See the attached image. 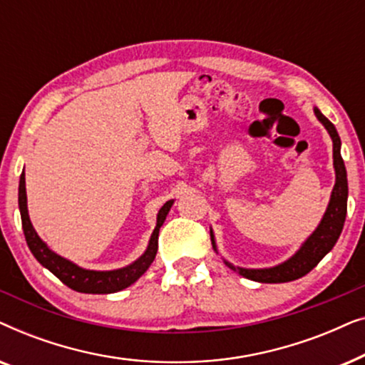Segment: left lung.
I'll use <instances>...</instances> for the list:
<instances>
[{
    "instance_id": "1",
    "label": "left lung",
    "mask_w": 365,
    "mask_h": 365,
    "mask_svg": "<svg viewBox=\"0 0 365 365\" xmlns=\"http://www.w3.org/2000/svg\"><path fill=\"white\" fill-rule=\"evenodd\" d=\"M314 114L319 121L322 123V126L327 129L329 136L332 139V158H334V169H336V184H334L331 201L324 212V216L319 222L311 236H309L299 251L294 254L292 257H289L287 261L282 264H277L274 267L266 269H246V267H236L231 262H226L232 271L241 274L242 277L251 279L256 282L264 284H279V282H291L296 279L306 276L307 272H311L314 267L321 262V259L326 256L327 252H331V249L336 246L339 236H341L344 222H346V214H347V171L344 166L342 156H341V138H339L337 129L324 114L319 111L317 108H314ZM211 242L214 251L217 252L216 247V239H214V232L211 229Z\"/></svg>"
}]
</instances>
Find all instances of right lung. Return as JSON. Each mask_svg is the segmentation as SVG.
Here are the masks:
<instances>
[{
    "mask_svg": "<svg viewBox=\"0 0 365 365\" xmlns=\"http://www.w3.org/2000/svg\"><path fill=\"white\" fill-rule=\"evenodd\" d=\"M18 204L19 212H21V222H23V232L26 237V244L36 261L51 271L63 284H66L69 289L84 294H113L118 291H123L138 281L144 272L151 266L154 257L158 252V236L159 229H161L163 222L166 221V216L169 209L174 204V199L168 201L164 206L159 209L156 227L151 234L149 244L146 251L139 259H136L133 264L126 267L114 269V271H91V269H83L78 264H74L68 259L59 256V254L53 252L51 249L46 246V242L38 236L34 231L31 221H29L28 214V201H26V181H24V173H21L19 178V189H18Z\"/></svg>",
    "mask_w": 365,
    "mask_h": 365,
    "instance_id": "right-lung-1",
    "label": "right lung"
}]
</instances>
